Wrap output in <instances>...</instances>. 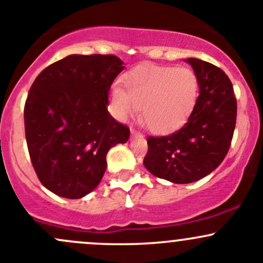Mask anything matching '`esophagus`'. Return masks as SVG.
<instances>
[{"instance_id": "esophagus-1", "label": "esophagus", "mask_w": 263, "mask_h": 263, "mask_svg": "<svg viewBox=\"0 0 263 263\" xmlns=\"http://www.w3.org/2000/svg\"><path fill=\"white\" fill-rule=\"evenodd\" d=\"M131 136H132V137H141V134H140L139 131H136V129L132 128V129H131Z\"/></svg>"}]
</instances>
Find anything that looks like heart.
Wrapping results in <instances>:
<instances>
[{"instance_id":"heart-1","label":"heart","mask_w":263,"mask_h":263,"mask_svg":"<svg viewBox=\"0 0 263 263\" xmlns=\"http://www.w3.org/2000/svg\"><path fill=\"white\" fill-rule=\"evenodd\" d=\"M199 79L186 66L141 65L123 78V89L110 90V108L120 121L140 109V122L155 134H166L181 126L195 108Z\"/></svg>"}]
</instances>
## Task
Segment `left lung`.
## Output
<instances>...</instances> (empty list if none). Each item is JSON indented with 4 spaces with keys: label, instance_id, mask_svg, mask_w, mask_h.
<instances>
[{
    "label": "left lung",
    "instance_id": "1",
    "mask_svg": "<svg viewBox=\"0 0 263 263\" xmlns=\"http://www.w3.org/2000/svg\"><path fill=\"white\" fill-rule=\"evenodd\" d=\"M199 79L195 108L180 129L147 139L143 165L151 174L175 184H189L211 174L224 160L237 118L233 85L218 66L187 58Z\"/></svg>",
    "mask_w": 263,
    "mask_h": 263
}]
</instances>
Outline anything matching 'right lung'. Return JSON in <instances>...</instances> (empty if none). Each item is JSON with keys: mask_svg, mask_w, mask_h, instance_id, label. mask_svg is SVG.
Listing matches in <instances>:
<instances>
[{"mask_svg": "<svg viewBox=\"0 0 263 263\" xmlns=\"http://www.w3.org/2000/svg\"><path fill=\"white\" fill-rule=\"evenodd\" d=\"M116 55H69L36 77L25 103V135L41 184L79 199L103 178L110 147L129 128L109 115L108 92L123 70Z\"/></svg>", "mask_w": 263, "mask_h": 263, "instance_id": "1", "label": "right lung"}]
</instances>
